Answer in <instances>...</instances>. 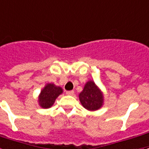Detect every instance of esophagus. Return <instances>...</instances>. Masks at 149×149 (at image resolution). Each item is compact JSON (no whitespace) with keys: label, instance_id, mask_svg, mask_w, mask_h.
<instances>
[{"label":"esophagus","instance_id":"1","mask_svg":"<svg viewBox=\"0 0 149 149\" xmlns=\"http://www.w3.org/2000/svg\"><path fill=\"white\" fill-rule=\"evenodd\" d=\"M66 94L68 95H74V91H66Z\"/></svg>","mask_w":149,"mask_h":149}]
</instances>
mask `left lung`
Wrapping results in <instances>:
<instances>
[{"instance_id":"left-lung-1","label":"left lung","mask_w":149,"mask_h":149,"mask_svg":"<svg viewBox=\"0 0 149 149\" xmlns=\"http://www.w3.org/2000/svg\"><path fill=\"white\" fill-rule=\"evenodd\" d=\"M79 100L86 109L91 112L96 111L104 105V93L94 81L90 80L85 84L82 91L79 94Z\"/></svg>"}]
</instances>
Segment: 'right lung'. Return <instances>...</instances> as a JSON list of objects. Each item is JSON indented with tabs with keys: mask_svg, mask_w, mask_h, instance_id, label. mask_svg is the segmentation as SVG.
<instances>
[{
	"mask_svg": "<svg viewBox=\"0 0 149 149\" xmlns=\"http://www.w3.org/2000/svg\"><path fill=\"white\" fill-rule=\"evenodd\" d=\"M61 94H63V89L60 86L54 83H47L40 91L38 96V104L42 109H49Z\"/></svg>",
	"mask_w": 149,
	"mask_h": 149,
	"instance_id": "add662e5",
	"label": "right lung"
}]
</instances>
